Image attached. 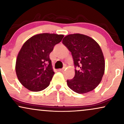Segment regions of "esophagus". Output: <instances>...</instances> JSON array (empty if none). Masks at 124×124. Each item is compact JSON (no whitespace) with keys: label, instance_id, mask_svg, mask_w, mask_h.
Masks as SVG:
<instances>
[{"label":"esophagus","instance_id":"esophagus-1","mask_svg":"<svg viewBox=\"0 0 124 124\" xmlns=\"http://www.w3.org/2000/svg\"><path fill=\"white\" fill-rule=\"evenodd\" d=\"M58 70L60 71H64V68H63V69H59Z\"/></svg>","mask_w":124,"mask_h":124}]
</instances>
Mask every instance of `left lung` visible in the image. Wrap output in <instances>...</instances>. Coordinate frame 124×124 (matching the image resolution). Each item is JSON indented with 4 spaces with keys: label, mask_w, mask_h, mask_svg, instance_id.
Wrapping results in <instances>:
<instances>
[{
    "label": "left lung",
    "mask_w": 124,
    "mask_h": 124,
    "mask_svg": "<svg viewBox=\"0 0 124 124\" xmlns=\"http://www.w3.org/2000/svg\"><path fill=\"white\" fill-rule=\"evenodd\" d=\"M62 43L71 52L76 68L73 78L67 80L68 86L78 93L93 90L105 73V59L99 45L90 37L79 33L66 36Z\"/></svg>",
    "instance_id": "1"
}]
</instances>
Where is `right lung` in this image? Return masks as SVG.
I'll list each match as a JSON object with an SVG mask.
<instances>
[{
  "mask_svg": "<svg viewBox=\"0 0 124 124\" xmlns=\"http://www.w3.org/2000/svg\"><path fill=\"white\" fill-rule=\"evenodd\" d=\"M62 35L41 33L32 36L19 51L16 71L19 82L32 91H40L50 85L54 74L50 54L62 41Z\"/></svg>",
  "mask_w": 124,
  "mask_h": 124,
  "instance_id": "right-lung-1",
  "label": "right lung"
}]
</instances>
